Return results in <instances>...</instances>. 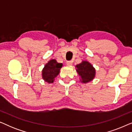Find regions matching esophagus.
Wrapping results in <instances>:
<instances>
[{
  "mask_svg": "<svg viewBox=\"0 0 132 132\" xmlns=\"http://www.w3.org/2000/svg\"><path fill=\"white\" fill-rule=\"evenodd\" d=\"M72 64H73V62H72L71 61H67V65L71 66V65H72Z\"/></svg>",
  "mask_w": 132,
  "mask_h": 132,
  "instance_id": "esophagus-1",
  "label": "esophagus"
}]
</instances>
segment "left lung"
I'll return each mask as SVG.
<instances>
[{"mask_svg":"<svg viewBox=\"0 0 132 132\" xmlns=\"http://www.w3.org/2000/svg\"><path fill=\"white\" fill-rule=\"evenodd\" d=\"M76 70L80 77V82L84 84L91 82L95 76V69L88 61H83L76 65Z\"/></svg>","mask_w":132,"mask_h":132,"instance_id":"8db88e82","label":"left lung"}]
</instances>
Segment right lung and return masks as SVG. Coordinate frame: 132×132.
Returning <instances> with one entry per match:
<instances>
[{"instance_id":"right-lung-1","label":"right lung","mask_w":132,"mask_h":132,"mask_svg":"<svg viewBox=\"0 0 132 132\" xmlns=\"http://www.w3.org/2000/svg\"><path fill=\"white\" fill-rule=\"evenodd\" d=\"M63 64L58 63L56 59H51L44 65L42 70V77L45 82L51 84L55 80L60 72Z\"/></svg>"}]
</instances>
